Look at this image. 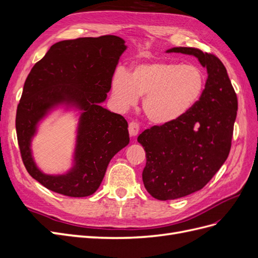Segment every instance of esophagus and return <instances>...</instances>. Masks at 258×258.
Instances as JSON below:
<instances>
[{
    "mask_svg": "<svg viewBox=\"0 0 258 258\" xmlns=\"http://www.w3.org/2000/svg\"><path fill=\"white\" fill-rule=\"evenodd\" d=\"M139 128H140V126H139L138 122H136V121L129 122L128 129H129L130 136H131V137H136V136L139 134Z\"/></svg>",
    "mask_w": 258,
    "mask_h": 258,
    "instance_id": "obj_1",
    "label": "esophagus"
}]
</instances>
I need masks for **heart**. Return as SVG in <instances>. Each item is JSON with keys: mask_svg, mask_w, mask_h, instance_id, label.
Instances as JSON below:
<instances>
[{"mask_svg": "<svg viewBox=\"0 0 258 258\" xmlns=\"http://www.w3.org/2000/svg\"><path fill=\"white\" fill-rule=\"evenodd\" d=\"M206 77L194 64L170 61L139 63L126 74L116 72L112 96L116 104L128 108L143 97V111L156 123L173 121L196 104L205 90Z\"/></svg>", "mask_w": 258, "mask_h": 258, "instance_id": "b5f03b06", "label": "heart"}]
</instances>
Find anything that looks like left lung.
<instances>
[{"label":"left lung","mask_w":258,"mask_h":258,"mask_svg":"<svg viewBox=\"0 0 258 258\" xmlns=\"http://www.w3.org/2000/svg\"><path fill=\"white\" fill-rule=\"evenodd\" d=\"M167 52L192 54L207 68L198 102L179 118L153 126L138 137L146 153L142 178L158 200H172L200 190L227 159L237 117L238 99L223 62L192 47Z\"/></svg>","instance_id":"left-lung-1"}]
</instances>
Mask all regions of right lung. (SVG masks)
<instances>
[{
	"mask_svg": "<svg viewBox=\"0 0 258 258\" xmlns=\"http://www.w3.org/2000/svg\"><path fill=\"white\" fill-rule=\"evenodd\" d=\"M122 38L115 35L81 37L53 44L34 64L17 106L16 131L22 162L29 174L46 188L69 197H87L102 182L108 162L129 143L128 122L102 107L121 53ZM60 104L83 111L75 167L67 175H44L30 154L38 121Z\"/></svg>",
	"mask_w": 258,
	"mask_h": 258,
	"instance_id": "obj_1",
	"label": "right lung"
}]
</instances>
